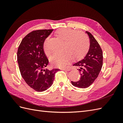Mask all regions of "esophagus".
I'll return each mask as SVG.
<instances>
[{
    "instance_id": "34e87169",
    "label": "esophagus",
    "mask_w": 123,
    "mask_h": 123,
    "mask_svg": "<svg viewBox=\"0 0 123 123\" xmlns=\"http://www.w3.org/2000/svg\"><path fill=\"white\" fill-rule=\"evenodd\" d=\"M62 70H64V71H70L71 70V68L70 67H66L61 69Z\"/></svg>"
}]
</instances>
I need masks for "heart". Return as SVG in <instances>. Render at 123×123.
<instances>
[{
    "label": "heart",
    "mask_w": 123,
    "mask_h": 123,
    "mask_svg": "<svg viewBox=\"0 0 123 123\" xmlns=\"http://www.w3.org/2000/svg\"><path fill=\"white\" fill-rule=\"evenodd\" d=\"M55 35L63 40L61 52L54 53L50 58L53 65L58 67L66 66L72 57L79 59L87 53L90 47V42L87 35L82 32H78L73 29L61 28L55 32ZM49 38H46L43 44L44 53L49 56L51 52L47 46Z\"/></svg>",
    "instance_id": "b5f03b06"
}]
</instances>
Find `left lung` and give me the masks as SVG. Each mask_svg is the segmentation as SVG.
Listing matches in <instances>:
<instances>
[{
    "label": "left lung",
    "instance_id": "8db88e82",
    "mask_svg": "<svg viewBox=\"0 0 123 123\" xmlns=\"http://www.w3.org/2000/svg\"><path fill=\"white\" fill-rule=\"evenodd\" d=\"M90 38V47L84 59L73 65L78 67L81 75L80 80L71 81L73 86L86 88L98 77L103 66V52L98 42L90 32L86 31Z\"/></svg>",
    "mask_w": 123,
    "mask_h": 123
}]
</instances>
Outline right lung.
Here are the masks:
<instances>
[{
  "label": "right lung",
  "mask_w": 123,
  "mask_h": 123,
  "mask_svg": "<svg viewBox=\"0 0 123 123\" xmlns=\"http://www.w3.org/2000/svg\"><path fill=\"white\" fill-rule=\"evenodd\" d=\"M53 30H39L30 32L22 40L17 51V62L21 76L30 87L37 92L49 88L59 70L44 69L49 61L44 53L43 44Z\"/></svg>",
  "instance_id": "right-lung-1"
}]
</instances>
